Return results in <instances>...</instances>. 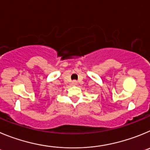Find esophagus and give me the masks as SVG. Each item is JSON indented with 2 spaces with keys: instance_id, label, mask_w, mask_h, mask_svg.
Instances as JSON below:
<instances>
[{
  "instance_id": "34e87169",
  "label": "esophagus",
  "mask_w": 150,
  "mask_h": 150,
  "mask_svg": "<svg viewBox=\"0 0 150 150\" xmlns=\"http://www.w3.org/2000/svg\"><path fill=\"white\" fill-rule=\"evenodd\" d=\"M72 85H73V86H75V85H77V81H72Z\"/></svg>"
}]
</instances>
